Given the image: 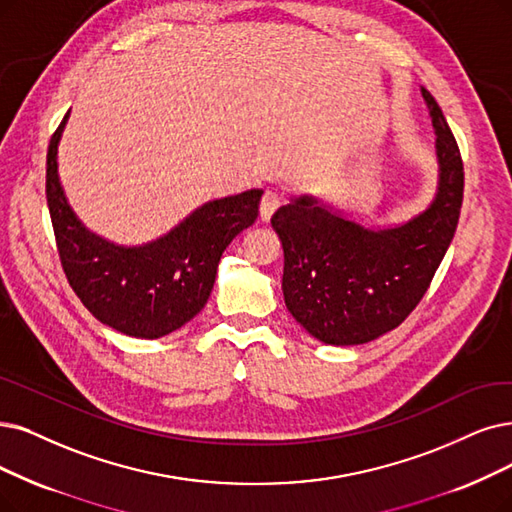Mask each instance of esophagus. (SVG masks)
<instances>
[{"label":"esophagus","instance_id":"esophagus-1","mask_svg":"<svg viewBox=\"0 0 512 512\" xmlns=\"http://www.w3.org/2000/svg\"><path fill=\"white\" fill-rule=\"evenodd\" d=\"M283 203V197L277 193V191H267L262 195V201H260V218L267 222L271 220V216L275 214V210Z\"/></svg>","mask_w":512,"mask_h":512}]
</instances>
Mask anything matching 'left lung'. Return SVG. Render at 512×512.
Listing matches in <instances>:
<instances>
[{
    "mask_svg": "<svg viewBox=\"0 0 512 512\" xmlns=\"http://www.w3.org/2000/svg\"><path fill=\"white\" fill-rule=\"evenodd\" d=\"M420 92L437 155V191L426 210L391 227H363L319 197L298 195L271 218L283 245L285 306L325 344H365L395 330L426 294L454 239L462 157L437 100Z\"/></svg>",
    "mask_w": 512,
    "mask_h": 512,
    "instance_id": "1",
    "label": "left lung"
}]
</instances>
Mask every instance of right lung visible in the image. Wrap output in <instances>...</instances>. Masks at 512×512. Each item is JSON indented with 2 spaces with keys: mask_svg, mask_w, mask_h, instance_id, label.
<instances>
[{
  "mask_svg": "<svg viewBox=\"0 0 512 512\" xmlns=\"http://www.w3.org/2000/svg\"><path fill=\"white\" fill-rule=\"evenodd\" d=\"M67 121L69 113L50 140L46 161V197L65 275L100 323L134 338L166 336L206 306L222 252L252 227L264 191L206 201L166 235L119 245L79 220L60 185L58 145Z\"/></svg>",
  "mask_w": 512,
  "mask_h": 512,
  "instance_id": "add662e5",
  "label": "right lung"
}]
</instances>
